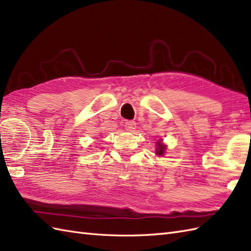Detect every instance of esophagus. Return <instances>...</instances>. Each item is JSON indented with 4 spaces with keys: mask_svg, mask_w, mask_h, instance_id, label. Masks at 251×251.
<instances>
[{
    "mask_svg": "<svg viewBox=\"0 0 251 251\" xmlns=\"http://www.w3.org/2000/svg\"><path fill=\"white\" fill-rule=\"evenodd\" d=\"M125 127H126V131H130V132H132V131H134V130L136 129V124H135V122H134V121H132V120L126 121Z\"/></svg>",
    "mask_w": 251,
    "mask_h": 251,
    "instance_id": "34e87169",
    "label": "esophagus"
}]
</instances>
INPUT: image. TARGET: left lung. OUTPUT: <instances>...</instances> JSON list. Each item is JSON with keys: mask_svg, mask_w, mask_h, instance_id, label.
<instances>
[{"mask_svg": "<svg viewBox=\"0 0 251 251\" xmlns=\"http://www.w3.org/2000/svg\"><path fill=\"white\" fill-rule=\"evenodd\" d=\"M165 151V146L161 144V142H157V150H156V154L157 155H163Z\"/></svg>", "mask_w": 251, "mask_h": 251, "instance_id": "obj_1", "label": "left lung"}]
</instances>
